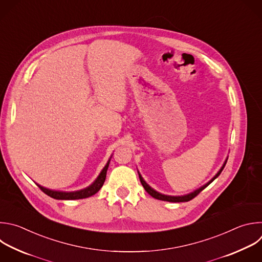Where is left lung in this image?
<instances>
[{
    "label": "left lung",
    "instance_id": "left-lung-1",
    "mask_svg": "<svg viewBox=\"0 0 262 262\" xmlns=\"http://www.w3.org/2000/svg\"><path fill=\"white\" fill-rule=\"evenodd\" d=\"M228 158V157H227ZM226 161H227V159L224 161V163H223V165L221 166V168L218 170V172L216 173V175L207 183V184H205L204 186H202V187H200L199 189H196V190H194V191H192V192H190V193H188V194H185V195H178V196H171V195H165V194H162V193H159V192H157L156 190H154L152 187H150L146 182H145V180L143 179V177L141 176V173L139 172V178H140V181H141V183H142V185H143V187L145 188V190L152 196V198H154V199H156V200H160V201H165V202H170V203H183V202H189V201H191L192 199H194L201 191H203L207 186H209L219 175L221 173V171L223 170V168H224V166H225V164H226Z\"/></svg>",
    "mask_w": 262,
    "mask_h": 262
}]
</instances>
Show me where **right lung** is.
<instances>
[{
  "mask_svg": "<svg viewBox=\"0 0 262 262\" xmlns=\"http://www.w3.org/2000/svg\"><path fill=\"white\" fill-rule=\"evenodd\" d=\"M112 157V156H111ZM110 159L108 160L107 164L104 166V168L102 169V171L100 172V175L98 176V178L95 180V182L90 185L89 187H86L84 189L78 190V191H72V192H64V191H56V190H51L48 188H45L39 184H37L39 186V188L48 196L55 199V200H80V199H86L90 198L94 194H96L103 186L105 180H106V175H107V169L109 167V163H110Z\"/></svg>",
  "mask_w": 262,
  "mask_h": 262,
  "instance_id": "add662e5",
  "label": "right lung"
}]
</instances>
